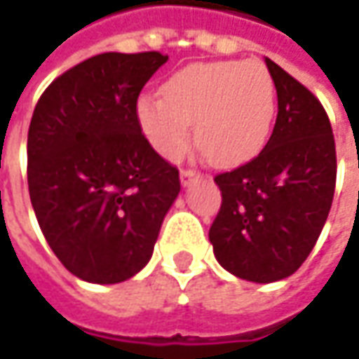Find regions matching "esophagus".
<instances>
[{
  "instance_id": "obj_1",
  "label": "esophagus",
  "mask_w": 359,
  "mask_h": 359,
  "mask_svg": "<svg viewBox=\"0 0 359 359\" xmlns=\"http://www.w3.org/2000/svg\"><path fill=\"white\" fill-rule=\"evenodd\" d=\"M201 173L198 172V170H182L180 172V180H182V184L184 186H187V184H191L194 180H198Z\"/></svg>"
}]
</instances>
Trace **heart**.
Listing matches in <instances>:
<instances>
[{"instance_id": "b5f03b06", "label": "heart", "mask_w": 359, "mask_h": 359, "mask_svg": "<svg viewBox=\"0 0 359 359\" xmlns=\"http://www.w3.org/2000/svg\"><path fill=\"white\" fill-rule=\"evenodd\" d=\"M161 95L137 100V123L159 156L180 159L196 144L215 165L233 168L254 159L268 144L278 93L266 63H191L161 86Z\"/></svg>"}]
</instances>
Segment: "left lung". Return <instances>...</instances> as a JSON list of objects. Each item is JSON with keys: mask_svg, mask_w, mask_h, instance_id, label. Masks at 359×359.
Listing matches in <instances>:
<instances>
[{"mask_svg": "<svg viewBox=\"0 0 359 359\" xmlns=\"http://www.w3.org/2000/svg\"><path fill=\"white\" fill-rule=\"evenodd\" d=\"M278 118L266 147L214 180L222 205L210 241L222 268L269 283L292 276L322 233L336 189V142L324 105L266 57Z\"/></svg>", "mask_w": 359, "mask_h": 359, "instance_id": "obj_1", "label": "left lung"}]
</instances>
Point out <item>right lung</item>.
<instances>
[{"label": "right lung", "instance_id": "right-lung-1", "mask_svg": "<svg viewBox=\"0 0 359 359\" xmlns=\"http://www.w3.org/2000/svg\"><path fill=\"white\" fill-rule=\"evenodd\" d=\"M168 55L100 53L55 77L27 131V186L37 224L65 269L119 283L154 254L180 194V172L149 145L135 105Z\"/></svg>", "mask_w": 359, "mask_h": 359}]
</instances>
